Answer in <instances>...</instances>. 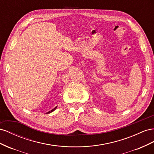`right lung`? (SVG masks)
Returning <instances> with one entry per match:
<instances>
[{
  "label": "right lung",
  "mask_w": 154,
  "mask_h": 154,
  "mask_svg": "<svg viewBox=\"0 0 154 154\" xmlns=\"http://www.w3.org/2000/svg\"><path fill=\"white\" fill-rule=\"evenodd\" d=\"M57 106H56V107H55V108H54V109H51V111H49V112H47V113H51V112H54V110H55V109H56V108H57Z\"/></svg>",
  "instance_id": "obj_1"
}]
</instances>
